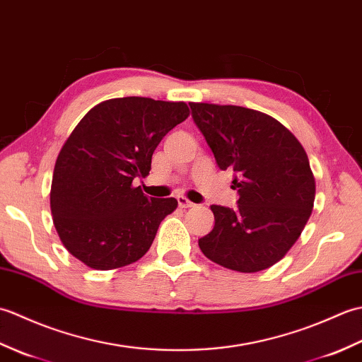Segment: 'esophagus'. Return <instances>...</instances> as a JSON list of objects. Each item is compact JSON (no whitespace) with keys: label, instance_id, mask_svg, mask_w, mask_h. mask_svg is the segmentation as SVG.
Here are the masks:
<instances>
[{"label":"esophagus","instance_id":"1","mask_svg":"<svg viewBox=\"0 0 362 362\" xmlns=\"http://www.w3.org/2000/svg\"><path fill=\"white\" fill-rule=\"evenodd\" d=\"M177 202H179V206L180 209H191V206H194V204L188 201V199L185 196H179L177 197Z\"/></svg>","mask_w":362,"mask_h":362}]
</instances>
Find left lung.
<instances>
[{
	"label": "left lung",
	"mask_w": 362,
	"mask_h": 362,
	"mask_svg": "<svg viewBox=\"0 0 362 362\" xmlns=\"http://www.w3.org/2000/svg\"><path fill=\"white\" fill-rule=\"evenodd\" d=\"M218 166L233 169L238 209L211 205L214 227L199 240L219 266L250 274L274 266L308 222L316 180L303 146L269 115L240 105L189 103Z\"/></svg>",
	"instance_id": "obj_1"
}]
</instances>
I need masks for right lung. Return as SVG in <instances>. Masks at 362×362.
Instances as JSON below:
<instances>
[{"instance_id":"obj_1","label":"right lung","mask_w":362,"mask_h":362,"mask_svg":"<svg viewBox=\"0 0 362 362\" xmlns=\"http://www.w3.org/2000/svg\"><path fill=\"white\" fill-rule=\"evenodd\" d=\"M189 117L185 103L127 96L95 105L66 138L54 166L51 213L60 241L96 271L132 264L149 250L174 197L134 187L151 171L152 153Z\"/></svg>"}]
</instances>
